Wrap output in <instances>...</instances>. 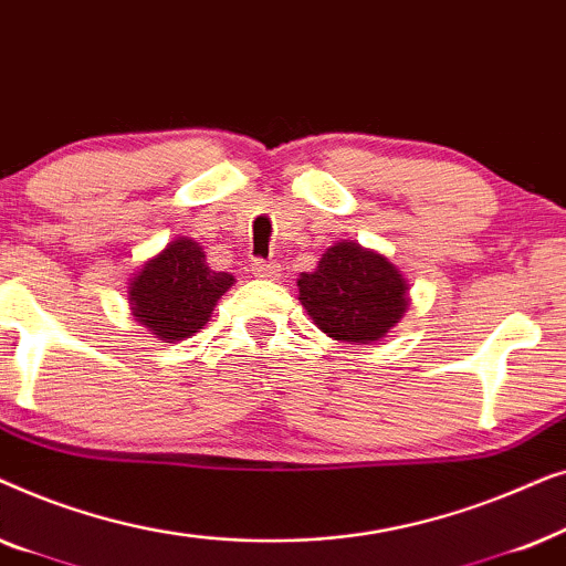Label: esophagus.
Instances as JSON below:
<instances>
[{
  "label": "esophagus",
  "instance_id": "obj_1",
  "mask_svg": "<svg viewBox=\"0 0 566 566\" xmlns=\"http://www.w3.org/2000/svg\"><path fill=\"white\" fill-rule=\"evenodd\" d=\"M252 273H254V277H262V281H277V277H281V265H277V262L254 260Z\"/></svg>",
  "mask_w": 566,
  "mask_h": 566
}]
</instances>
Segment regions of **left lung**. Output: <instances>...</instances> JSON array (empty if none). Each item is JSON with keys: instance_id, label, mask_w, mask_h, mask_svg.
Wrapping results in <instances>:
<instances>
[{"instance_id": "obj_1", "label": "left lung", "mask_w": 566, "mask_h": 566, "mask_svg": "<svg viewBox=\"0 0 566 566\" xmlns=\"http://www.w3.org/2000/svg\"><path fill=\"white\" fill-rule=\"evenodd\" d=\"M298 301L327 337L370 345L401 322L409 285L389 258L355 242H337L312 273L298 275Z\"/></svg>"}]
</instances>
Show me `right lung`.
Returning <instances> with one entry per match:
<instances>
[{
  "label": "right lung",
  "mask_w": 566,
  "mask_h": 566,
  "mask_svg": "<svg viewBox=\"0 0 566 566\" xmlns=\"http://www.w3.org/2000/svg\"><path fill=\"white\" fill-rule=\"evenodd\" d=\"M234 283V275L208 268L203 247L177 237L130 277V314L165 343H180L211 322L216 304Z\"/></svg>",
  "instance_id": "add662e5"
}]
</instances>
